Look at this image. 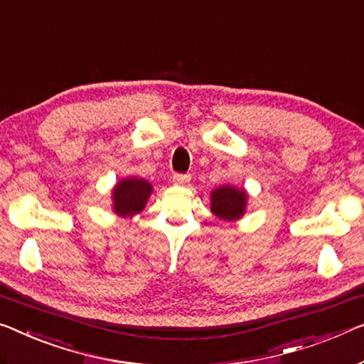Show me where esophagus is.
Masks as SVG:
<instances>
[{"mask_svg": "<svg viewBox=\"0 0 364 364\" xmlns=\"http://www.w3.org/2000/svg\"><path fill=\"white\" fill-rule=\"evenodd\" d=\"M189 181H191V176L189 175H181V173L173 175V183H175L176 186H188Z\"/></svg>", "mask_w": 364, "mask_h": 364, "instance_id": "34e87169", "label": "esophagus"}]
</instances>
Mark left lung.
I'll return each instance as SVG.
<instances>
[{
	"instance_id": "1",
	"label": "left lung",
	"mask_w": 364,
	"mask_h": 364,
	"mask_svg": "<svg viewBox=\"0 0 364 364\" xmlns=\"http://www.w3.org/2000/svg\"><path fill=\"white\" fill-rule=\"evenodd\" d=\"M248 194L243 188L219 186L210 193V210L222 220H238L247 210Z\"/></svg>"
}]
</instances>
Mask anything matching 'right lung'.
<instances>
[{
  "mask_svg": "<svg viewBox=\"0 0 364 364\" xmlns=\"http://www.w3.org/2000/svg\"><path fill=\"white\" fill-rule=\"evenodd\" d=\"M151 184L142 178H126L112 189V209L121 217H132L142 213L151 194Z\"/></svg>",
  "mask_w": 364,
  "mask_h": 364,
  "instance_id": "obj_1",
  "label": "right lung"
}]
</instances>
